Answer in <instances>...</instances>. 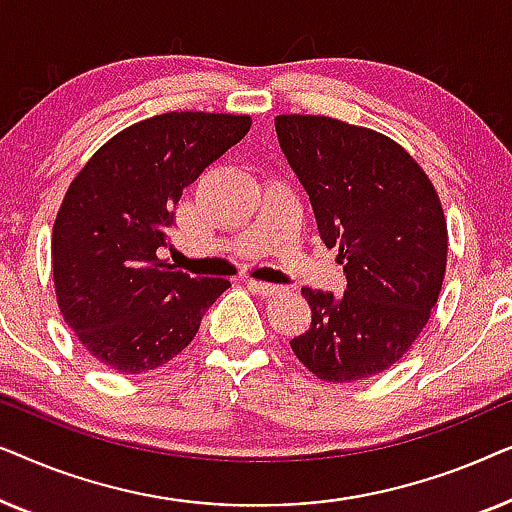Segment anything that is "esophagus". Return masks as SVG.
Segmentation results:
<instances>
[{"label":"esophagus","mask_w":512,"mask_h":512,"mask_svg":"<svg viewBox=\"0 0 512 512\" xmlns=\"http://www.w3.org/2000/svg\"><path fill=\"white\" fill-rule=\"evenodd\" d=\"M247 286L251 291H256L258 296H275L279 291V286L268 284V282H258V279H247Z\"/></svg>","instance_id":"34e87169"}]
</instances>
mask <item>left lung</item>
Instances as JSON below:
<instances>
[{
  "label": "left lung",
  "instance_id": "8db88e82",
  "mask_svg": "<svg viewBox=\"0 0 512 512\" xmlns=\"http://www.w3.org/2000/svg\"><path fill=\"white\" fill-rule=\"evenodd\" d=\"M275 128L347 275L342 296L305 286L312 324L291 340L293 354L326 382L384 373L408 354L443 289L447 223L436 188L382 132L310 114L277 116Z\"/></svg>",
  "mask_w": 512,
  "mask_h": 512
}]
</instances>
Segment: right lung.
Returning <instances> with one entry per match:
<instances>
[{
	"label": "right lung",
	"mask_w": 512,
	"mask_h": 512,
	"mask_svg": "<svg viewBox=\"0 0 512 512\" xmlns=\"http://www.w3.org/2000/svg\"><path fill=\"white\" fill-rule=\"evenodd\" d=\"M251 128L249 116L170 111L100 146L69 184L53 223V284L76 338L102 366L137 375L191 345L228 289L160 261L174 207L202 170Z\"/></svg>",
	"instance_id": "add662e5"
}]
</instances>
